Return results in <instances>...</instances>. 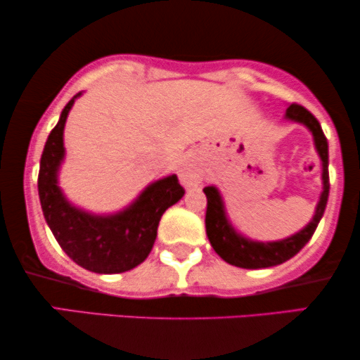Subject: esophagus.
Here are the masks:
<instances>
[{
    "instance_id": "1",
    "label": "esophagus",
    "mask_w": 360,
    "mask_h": 360,
    "mask_svg": "<svg viewBox=\"0 0 360 360\" xmlns=\"http://www.w3.org/2000/svg\"><path fill=\"white\" fill-rule=\"evenodd\" d=\"M179 181L184 188H195V186L201 184L202 181V166L198 161V158L189 156L184 159V162L181 165L179 169Z\"/></svg>"
}]
</instances>
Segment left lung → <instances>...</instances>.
I'll return each mask as SVG.
<instances>
[{"instance_id":"1","label":"left lung","mask_w":360,"mask_h":360,"mask_svg":"<svg viewBox=\"0 0 360 360\" xmlns=\"http://www.w3.org/2000/svg\"><path fill=\"white\" fill-rule=\"evenodd\" d=\"M284 120L297 122L306 126L311 131L314 146L321 158L322 165V193L317 201L316 211L312 219L302 227L301 231L279 240H254L236 229L229 216H227L224 199L216 186L204 188V194L207 198L206 211V234L212 249L219 254L221 259L229 262L231 266L243 267V269H264V267L279 266L289 261L309 243L316 227L324 216L327 199H329V144L319 121L314 117L306 108L299 104H290L285 109Z\"/></svg>"}]
</instances>
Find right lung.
Instances as JSON below:
<instances>
[{
	"instance_id": "right-lung-1",
	"label": "right lung",
	"mask_w": 360,
	"mask_h": 360,
	"mask_svg": "<svg viewBox=\"0 0 360 360\" xmlns=\"http://www.w3.org/2000/svg\"><path fill=\"white\" fill-rule=\"evenodd\" d=\"M71 98L49 133L39 162L38 193L44 219L61 249L78 266L98 274H117L139 266L151 252L158 226L167 207L184 195L176 174L153 181L121 211L94 214L72 204L59 188V169L65 161V124Z\"/></svg>"
}]
</instances>
